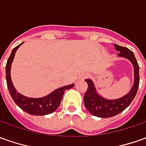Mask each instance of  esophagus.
I'll return each instance as SVG.
<instances>
[{"mask_svg": "<svg viewBox=\"0 0 146 146\" xmlns=\"http://www.w3.org/2000/svg\"><path fill=\"white\" fill-rule=\"evenodd\" d=\"M86 75H82V77H81L80 78H86Z\"/></svg>", "mask_w": 146, "mask_h": 146, "instance_id": "1", "label": "esophagus"}]
</instances>
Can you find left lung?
Returning a JSON list of instances; mask_svg holds the SVG:
<instances>
[{"instance_id":"8db88e82","label":"left lung","mask_w":146,"mask_h":146,"mask_svg":"<svg viewBox=\"0 0 146 146\" xmlns=\"http://www.w3.org/2000/svg\"><path fill=\"white\" fill-rule=\"evenodd\" d=\"M114 46L115 50L119 52L118 57L125 58L133 64L134 82L133 87L125 95L115 99H108L103 98L98 93L91 79L85 80L88 84V88L83 98L84 104L93 115L100 118L112 117L124 111L133 102L139 87V65L133 52L128 48L119 46L117 44H114Z\"/></svg>"}]
</instances>
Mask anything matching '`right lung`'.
I'll use <instances>...</instances> for the list:
<instances>
[{"mask_svg":"<svg viewBox=\"0 0 146 146\" xmlns=\"http://www.w3.org/2000/svg\"><path fill=\"white\" fill-rule=\"evenodd\" d=\"M23 43H20L16 48H13L9 57L8 59L7 64L5 66L6 82H7L8 90L9 91V94L15 103L27 113L33 115H45L52 113L60 106L64 91L66 90L73 87L74 84L73 83L68 86L60 87L55 90L54 91L48 95L41 97V98H29L18 93L12 82L10 71H11V65L14 59L15 53L17 52L18 48Z\"/></svg>","mask_w":146,"mask_h":146,"instance_id":"1","label":"right lung"}]
</instances>
